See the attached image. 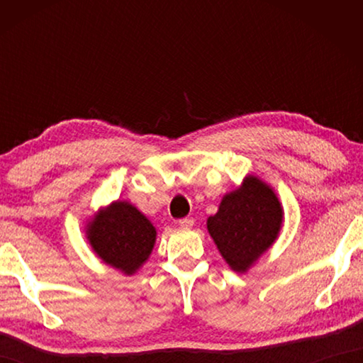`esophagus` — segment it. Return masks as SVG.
<instances>
[{
    "label": "esophagus",
    "instance_id": "esophagus-1",
    "mask_svg": "<svg viewBox=\"0 0 363 363\" xmlns=\"http://www.w3.org/2000/svg\"><path fill=\"white\" fill-rule=\"evenodd\" d=\"M177 224H179L181 227H186V229H187V227L194 225V218H182V219H179V223H177Z\"/></svg>",
    "mask_w": 363,
    "mask_h": 363
}]
</instances>
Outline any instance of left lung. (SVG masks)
<instances>
[{
  "mask_svg": "<svg viewBox=\"0 0 363 363\" xmlns=\"http://www.w3.org/2000/svg\"><path fill=\"white\" fill-rule=\"evenodd\" d=\"M281 206L274 190L255 176L227 194L219 211L208 218V232L227 264L245 272L279 235Z\"/></svg>",
  "mask_w": 363,
  "mask_h": 363,
  "instance_id": "1",
  "label": "left lung"
}]
</instances>
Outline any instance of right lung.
Listing matches in <instances>:
<instances>
[{
	"instance_id": "1",
	"label": "right lung",
	"mask_w": 363,
	"mask_h": 363,
	"mask_svg": "<svg viewBox=\"0 0 363 363\" xmlns=\"http://www.w3.org/2000/svg\"><path fill=\"white\" fill-rule=\"evenodd\" d=\"M88 240L101 259L131 275L150 256L157 230L138 208L115 201L88 225Z\"/></svg>"
}]
</instances>
